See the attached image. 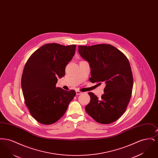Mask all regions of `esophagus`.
I'll return each instance as SVG.
<instances>
[{
  "instance_id": "esophagus-1",
  "label": "esophagus",
  "mask_w": 158,
  "mask_h": 158,
  "mask_svg": "<svg viewBox=\"0 0 158 158\" xmlns=\"http://www.w3.org/2000/svg\"><path fill=\"white\" fill-rule=\"evenodd\" d=\"M82 93V92H81V91H79V90H76V95H79L81 94Z\"/></svg>"
}]
</instances>
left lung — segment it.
<instances>
[{"label": "left lung", "mask_w": 158, "mask_h": 158, "mask_svg": "<svg viewBox=\"0 0 158 158\" xmlns=\"http://www.w3.org/2000/svg\"><path fill=\"white\" fill-rule=\"evenodd\" d=\"M78 52L90 64L92 83L104 82V94L99 98L89 92L85 106L89 115L101 124L117 120L126 111L131 97L133 77L127 57L110 44L79 45Z\"/></svg>", "instance_id": "8db88e82"}]
</instances>
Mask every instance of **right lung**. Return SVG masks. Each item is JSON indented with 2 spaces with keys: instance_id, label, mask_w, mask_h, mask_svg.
<instances>
[{
  "instance_id": "right-lung-1",
  "label": "right lung",
  "mask_w": 158,
  "mask_h": 158,
  "mask_svg": "<svg viewBox=\"0 0 158 158\" xmlns=\"http://www.w3.org/2000/svg\"><path fill=\"white\" fill-rule=\"evenodd\" d=\"M76 47L47 44L32 53L25 63L21 78L25 103L31 115L41 124L49 125L59 120L76 95L74 90L56 86L57 77L65 75Z\"/></svg>"
}]
</instances>
